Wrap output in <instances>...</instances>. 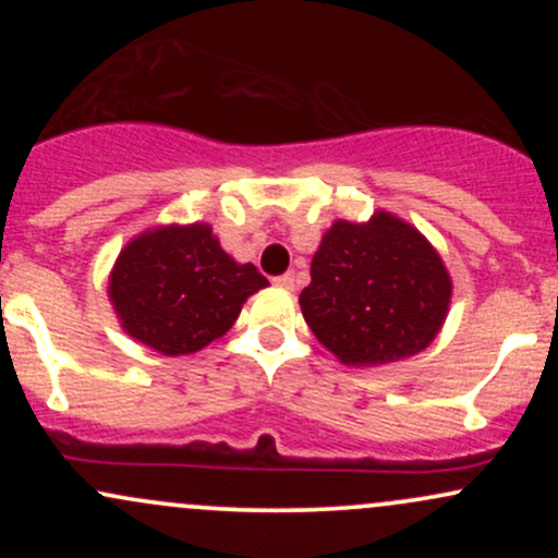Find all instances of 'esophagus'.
Returning <instances> with one entry per match:
<instances>
[{"instance_id":"34e87169","label":"esophagus","mask_w":558,"mask_h":558,"mask_svg":"<svg viewBox=\"0 0 558 558\" xmlns=\"http://www.w3.org/2000/svg\"><path fill=\"white\" fill-rule=\"evenodd\" d=\"M275 286L283 288V291H293V288H296V278H293V272H286L280 275V278H275Z\"/></svg>"}]
</instances>
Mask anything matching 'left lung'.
I'll use <instances>...</instances> for the list:
<instances>
[{"label":"left lung","mask_w":558,"mask_h":558,"mask_svg":"<svg viewBox=\"0 0 558 558\" xmlns=\"http://www.w3.org/2000/svg\"><path fill=\"white\" fill-rule=\"evenodd\" d=\"M451 291V275L433 243L412 222L377 209L367 222L336 220L325 230L299 304L338 362L377 367L435 341Z\"/></svg>","instance_id":"left-lung-1"}]
</instances>
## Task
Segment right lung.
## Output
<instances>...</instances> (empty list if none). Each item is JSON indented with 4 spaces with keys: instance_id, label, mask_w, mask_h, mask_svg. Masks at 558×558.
<instances>
[{
    "instance_id": "obj_1",
    "label": "right lung",
    "mask_w": 558,
    "mask_h": 558,
    "mask_svg": "<svg viewBox=\"0 0 558 558\" xmlns=\"http://www.w3.org/2000/svg\"><path fill=\"white\" fill-rule=\"evenodd\" d=\"M267 286L252 262L230 257L213 226L170 222L125 243L107 296L133 341L162 356H185L226 336L246 299Z\"/></svg>"
}]
</instances>
